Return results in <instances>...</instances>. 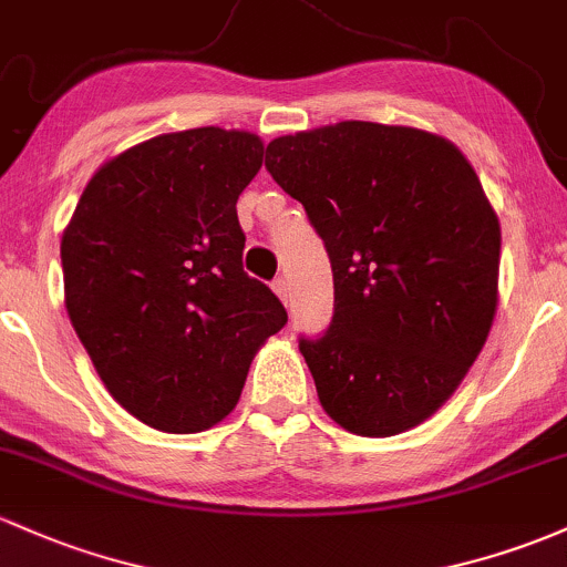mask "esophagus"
<instances>
[{"instance_id":"esophagus-1","label":"esophagus","mask_w":567,"mask_h":567,"mask_svg":"<svg viewBox=\"0 0 567 567\" xmlns=\"http://www.w3.org/2000/svg\"><path fill=\"white\" fill-rule=\"evenodd\" d=\"M272 291H276V295L281 297L284 306H286V302H289V284H286V278H276V281H272Z\"/></svg>"}]
</instances>
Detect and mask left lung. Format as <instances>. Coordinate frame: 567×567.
Returning <instances> with one entry per match:
<instances>
[{
	"label": "left lung",
	"mask_w": 567,
	"mask_h": 567,
	"mask_svg": "<svg viewBox=\"0 0 567 567\" xmlns=\"http://www.w3.org/2000/svg\"><path fill=\"white\" fill-rule=\"evenodd\" d=\"M265 167L330 254L332 321L300 338L321 408L364 437L416 427L497 310L501 224L476 169L446 137L373 121L276 137Z\"/></svg>",
	"instance_id": "1"
}]
</instances>
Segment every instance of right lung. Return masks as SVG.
<instances>
[{"label":"right lung","mask_w":567,"mask_h":567,"mask_svg":"<svg viewBox=\"0 0 567 567\" xmlns=\"http://www.w3.org/2000/svg\"><path fill=\"white\" fill-rule=\"evenodd\" d=\"M261 154L257 135L218 126L151 137L96 169L66 224V313L115 403L148 427L221 422L289 319L243 272L235 205Z\"/></svg>","instance_id":"add662e5"}]
</instances>
